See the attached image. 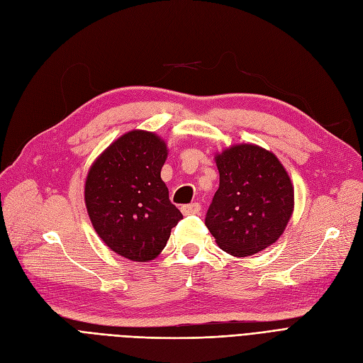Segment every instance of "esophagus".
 I'll return each instance as SVG.
<instances>
[{"label":"esophagus","mask_w":363,"mask_h":363,"mask_svg":"<svg viewBox=\"0 0 363 363\" xmlns=\"http://www.w3.org/2000/svg\"><path fill=\"white\" fill-rule=\"evenodd\" d=\"M184 216H197V213H200V211H202V208H200L199 203H190V205H185L181 208Z\"/></svg>","instance_id":"esophagus-1"}]
</instances>
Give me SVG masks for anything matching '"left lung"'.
<instances>
[{
	"label": "left lung",
	"instance_id": "1",
	"mask_svg": "<svg viewBox=\"0 0 363 363\" xmlns=\"http://www.w3.org/2000/svg\"><path fill=\"white\" fill-rule=\"evenodd\" d=\"M220 186L206 213L217 245L242 259L271 247L294 211V186L278 157L256 143L217 152Z\"/></svg>",
	"mask_w": 363,
	"mask_h": 363
}]
</instances>
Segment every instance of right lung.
Instances as JSON below:
<instances>
[{
    "mask_svg": "<svg viewBox=\"0 0 363 363\" xmlns=\"http://www.w3.org/2000/svg\"><path fill=\"white\" fill-rule=\"evenodd\" d=\"M166 140L154 131L131 130L94 160L85 179V206L104 245L131 262L160 256L182 218L161 179Z\"/></svg>",
    "mask_w": 363,
    "mask_h": 363,
    "instance_id": "1",
    "label": "right lung"
}]
</instances>
